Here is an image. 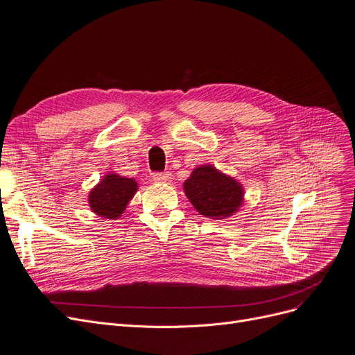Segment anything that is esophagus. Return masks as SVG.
<instances>
[{
	"label": "esophagus",
	"mask_w": 355,
	"mask_h": 355,
	"mask_svg": "<svg viewBox=\"0 0 355 355\" xmlns=\"http://www.w3.org/2000/svg\"><path fill=\"white\" fill-rule=\"evenodd\" d=\"M153 179H154V182H157V183H168L170 179H172V175H170L168 172H164V173H154V175H153Z\"/></svg>",
	"instance_id": "1"
}]
</instances>
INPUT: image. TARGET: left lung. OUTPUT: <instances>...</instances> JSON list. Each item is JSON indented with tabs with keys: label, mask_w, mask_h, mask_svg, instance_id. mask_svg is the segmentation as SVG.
I'll list each match as a JSON object with an SVG mask.
<instances>
[{
	"label": "left lung",
	"mask_w": 355,
	"mask_h": 355,
	"mask_svg": "<svg viewBox=\"0 0 355 355\" xmlns=\"http://www.w3.org/2000/svg\"><path fill=\"white\" fill-rule=\"evenodd\" d=\"M183 189L195 210L210 218H226L243 202L241 183L210 164L193 168Z\"/></svg>",
	"instance_id": "8db88e82"
}]
</instances>
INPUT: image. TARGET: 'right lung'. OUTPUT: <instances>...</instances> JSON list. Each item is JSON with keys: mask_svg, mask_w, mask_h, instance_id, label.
<instances>
[{"mask_svg": "<svg viewBox=\"0 0 355 355\" xmlns=\"http://www.w3.org/2000/svg\"><path fill=\"white\" fill-rule=\"evenodd\" d=\"M138 191L135 179L110 173L89 192L91 210L104 218H119Z\"/></svg>", "mask_w": 355, "mask_h": 355, "instance_id": "1", "label": "right lung"}]
</instances>
